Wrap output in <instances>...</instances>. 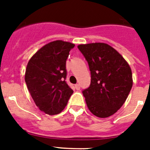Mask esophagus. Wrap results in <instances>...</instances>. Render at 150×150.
Segmentation results:
<instances>
[{"instance_id": "1", "label": "esophagus", "mask_w": 150, "mask_h": 150, "mask_svg": "<svg viewBox=\"0 0 150 150\" xmlns=\"http://www.w3.org/2000/svg\"><path fill=\"white\" fill-rule=\"evenodd\" d=\"M75 88H76V90H79V89H80V85L76 84V85H75Z\"/></svg>"}]
</instances>
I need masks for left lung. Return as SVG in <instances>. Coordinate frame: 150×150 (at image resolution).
I'll return each mask as SVG.
<instances>
[{"instance_id":"obj_1","label":"left lung","mask_w":150,"mask_h":150,"mask_svg":"<svg viewBox=\"0 0 150 150\" xmlns=\"http://www.w3.org/2000/svg\"><path fill=\"white\" fill-rule=\"evenodd\" d=\"M77 47L91 72L90 86L83 90L88 110L98 117L112 116L123 105L132 89V70L123 57L108 44L88 43Z\"/></svg>"}]
</instances>
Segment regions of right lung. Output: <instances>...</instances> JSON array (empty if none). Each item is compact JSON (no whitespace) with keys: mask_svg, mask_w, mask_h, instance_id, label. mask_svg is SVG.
<instances>
[{"mask_svg":"<svg viewBox=\"0 0 150 150\" xmlns=\"http://www.w3.org/2000/svg\"><path fill=\"white\" fill-rule=\"evenodd\" d=\"M74 43L55 40L40 49L28 63L25 79L28 89L41 111L59 114L73 91L68 86L66 61Z\"/></svg>","mask_w":150,"mask_h":150,"instance_id":"add662e5","label":"right lung"}]
</instances>
